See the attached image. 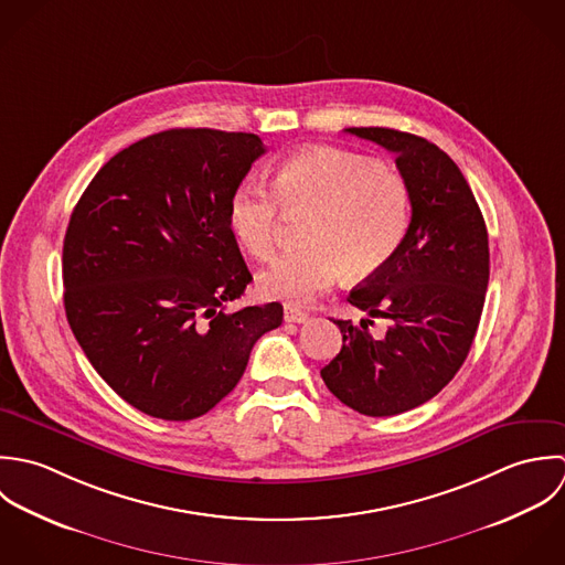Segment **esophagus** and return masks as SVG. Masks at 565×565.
<instances>
[{"label":"esophagus","mask_w":565,"mask_h":565,"mask_svg":"<svg viewBox=\"0 0 565 565\" xmlns=\"http://www.w3.org/2000/svg\"><path fill=\"white\" fill-rule=\"evenodd\" d=\"M284 319H286V323H297V326H299V323H306L310 317H308L306 312H301V310L288 306V308L284 310Z\"/></svg>","instance_id":"obj_1"}]
</instances>
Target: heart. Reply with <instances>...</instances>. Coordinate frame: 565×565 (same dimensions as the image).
Returning a JSON list of instances; mask_svg holds the SVG:
<instances>
[{
  "instance_id": "obj_1",
  "label": "heart",
  "mask_w": 565,
  "mask_h": 565,
  "mask_svg": "<svg viewBox=\"0 0 565 565\" xmlns=\"http://www.w3.org/2000/svg\"><path fill=\"white\" fill-rule=\"evenodd\" d=\"M275 192L259 181L239 183L226 205L231 233L255 259H270L284 214L310 216L306 248L277 259L259 275L268 299L303 306L349 279L377 275L399 250L413 216L406 179L373 159L332 146L288 157L275 174Z\"/></svg>"
}]
</instances>
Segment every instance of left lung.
Segmentation results:
<instances>
[{"instance_id":"8db88e82","label":"left lung","mask_w":565,"mask_h":565,"mask_svg":"<svg viewBox=\"0 0 565 565\" xmlns=\"http://www.w3.org/2000/svg\"><path fill=\"white\" fill-rule=\"evenodd\" d=\"M347 132L395 154L413 216L395 257L349 292L369 319H334L342 349L321 377L360 415L391 417L433 399L462 366L484 306L489 237L462 172L439 146L382 126ZM373 318L390 323L384 335L370 334Z\"/></svg>"}]
</instances>
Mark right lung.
Segmentation results:
<instances>
[{"mask_svg": "<svg viewBox=\"0 0 565 565\" xmlns=\"http://www.w3.org/2000/svg\"><path fill=\"white\" fill-rule=\"evenodd\" d=\"M266 152L253 132L172 128L117 152L63 242L65 315L85 355L137 411L188 422L239 382L281 303L225 312L253 279L226 221Z\"/></svg>", "mask_w": 565, "mask_h": 565, "instance_id": "right-lung-1", "label": "right lung"}]
</instances>
